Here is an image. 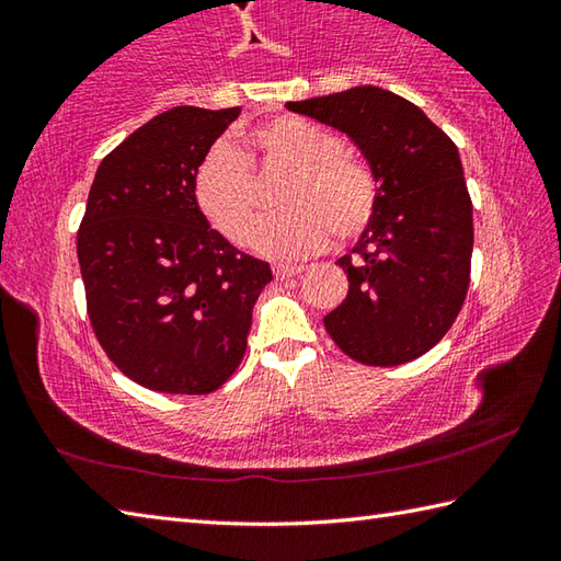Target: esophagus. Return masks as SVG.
Returning a JSON list of instances; mask_svg holds the SVG:
<instances>
[{
	"instance_id": "34e87169",
	"label": "esophagus",
	"mask_w": 561,
	"mask_h": 561,
	"mask_svg": "<svg viewBox=\"0 0 561 561\" xmlns=\"http://www.w3.org/2000/svg\"><path fill=\"white\" fill-rule=\"evenodd\" d=\"M274 277L277 279H289V277H297V274L304 272L301 264H274Z\"/></svg>"
}]
</instances>
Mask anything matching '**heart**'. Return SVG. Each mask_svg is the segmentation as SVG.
<instances>
[{
    "instance_id": "b5f03b06",
    "label": "heart",
    "mask_w": 561,
    "mask_h": 561,
    "mask_svg": "<svg viewBox=\"0 0 561 561\" xmlns=\"http://www.w3.org/2000/svg\"><path fill=\"white\" fill-rule=\"evenodd\" d=\"M252 156L227 140L207 150L193 175V195L217 232L244 244L260 213V190L250 163L287 165L291 178L279 195L289 207L264 220L252 247L267 257H304L331 242L354 240L376 213L378 185L371 168L341 150V140L319 123L277 116L244 133Z\"/></svg>"
}]
</instances>
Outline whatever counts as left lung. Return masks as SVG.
Returning <instances> with one entry per match:
<instances>
[{"instance_id":"obj_1","label":"left lung","mask_w":561,"mask_h":561,"mask_svg":"<svg viewBox=\"0 0 561 561\" xmlns=\"http://www.w3.org/2000/svg\"><path fill=\"white\" fill-rule=\"evenodd\" d=\"M287 108L354 140L378 183L371 222L336 264L348 294L324 317L346 356L398 366L431 351L470 284L472 203L453 140L403 96L354 87Z\"/></svg>"}]
</instances>
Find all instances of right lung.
<instances>
[{
    "label": "right lung",
    "mask_w": 561,
    "mask_h": 561,
    "mask_svg": "<svg viewBox=\"0 0 561 561\" xmlns=\"http://www.w3.org/2000/svg\"><path fill=\"white\" fill-rule=\"evenodd\" d=\"M240 108L178 106L101 160L79 227L81 277L99 344L130 381L203 396L240 366L252 307L272 282L213 230L193 175Z\"/></svg>",
    "instance_id": "1"
}]
</instances>
